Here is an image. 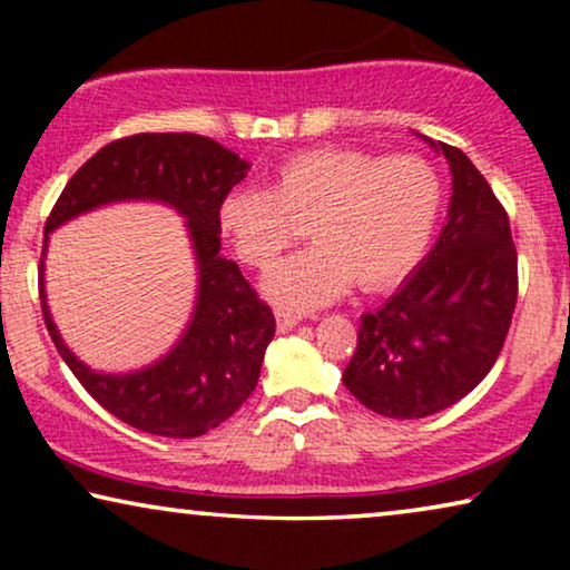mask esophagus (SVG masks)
Returning a JSON list of instances; mask_svg holds the SVG:
<instances>
[{"mask_svg": "<svg viewBox=\"0 0 570 570\" xmlns=\"http://www.w3.org/2000/svg\"><path fill=\"white\" fill-rule=\"evenodd\" d=\"M275 318H277V330H279V332H287V330H293V326L298 324L303 316L298 314V311L277 308V311H275Z\"/></svg>", "mask_w": 570, "mask_h": 570, "instance_id": "esophagus-1", "label": "esophagus"}]
</instances>
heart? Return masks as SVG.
I'll list each match as a JSON object with an SVG mask.
<instances>
[{"label": "heart", "mask_w": 570, "mask_h": 570, "mask_svg": "<svg viewBox=\"0 0 570 570\" xmlns=\"http://www.w3.org/2000/svg\"><path fill=\"white\" fill-rule=\"evenodd\" d=\"M441 209V174L425 158L318 147L287 158L272 189L230 191L220 220L254 269H267L308 223L316 244L277 264L264 291L285 306L314 308L353 279L368 293L402 283L423 262Z\"/></svg>", "instance_id": "b5f03b06"}]
</instances>
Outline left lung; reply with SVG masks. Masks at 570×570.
I'll use <instances>...</instances> for the list:
<instances>
[{
	"instance_id": "8db88e82",
	"label": "left lung",
	"mask_w": 570,
	"mask_h": 570,
	"mask_svg": "<svg viewBox=\"0 0 570 570\" xmlns=\"http://www.w3.org/2000/svg\"><path fill=\"white\" fill-rule=\"evenodd\" d=\"M454 191L449 220L415 275L373 314L342 373L350 394L384 417L446 410L501 355L519 295L509 213L474 163L446 142Z\"/></svg>"
}]
</instances>
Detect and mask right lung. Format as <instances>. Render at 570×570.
<instances>
[{
	"instance_id": "1",
	"label": "right lung",
	"mask_w": 570,
	"mask_h": 570,
	"mask_svg": "<svg viewBox=\"0 0 570 570\" xmlns=\"http://www.w3.org/2000/svg\"><path fill=\"white\" fill-rule=\"evenodd\" d=\"M248 163L215 139L166 131L114 139L92 155L59 194L43 233L121 199H155L178 209L189 223L199 267L194 318L170 353L137 373H96L61 342L43 295V256L38 295L43 322L59 355L100 407L153 435L197 439L228 420L254 392L264 350L275 337V314L240 275L236 262L220 256V207ZM43 236V254H46Z\"/></svg>"
}]
</instances>
